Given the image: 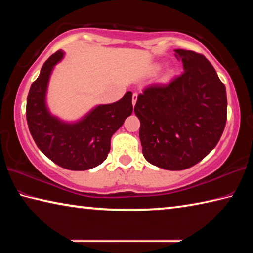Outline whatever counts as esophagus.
Returning a JSON list of instances; mask_svg holds the SVG:
<instances>
[{
	"label": "esophagus",
	"instance_id": "34e87169",
	"mask_svg": "<svg viewBox=\"0 0 253 253\" xmlns=\"http://www.w3.org/2000/svg\"><path fill=\"white\" fill-rule=\"evenodd\" d=\"M137 96H138V95H137L136 92L134 93V95H132V106H135V105H136V101H137Z\"/></svg>",
	"mask_w": 253,
	"mask_h": 253
}]
</instances>
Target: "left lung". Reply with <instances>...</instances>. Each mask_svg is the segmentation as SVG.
<instances>
[{
  "label": "left lung",
  "instance_id": "8db88e82",
  "mask_svg": "<svg viewBox=\"0 0 253 253\" xmlns=\"http://www.w3.org/2000/svg\"><path fill=\"white\" fill-rule=\"evenodd\" d=\"M184 72L137 97L143 155L157 168L182 170L198 164L219 143L226 123V91L203 54L175 50Z\"/></svg>",
  "mask_w": 253,
  "mask_h": 253
}]
</instances>
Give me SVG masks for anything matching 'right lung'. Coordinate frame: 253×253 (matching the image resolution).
<instances>
[{
  "label": "right lung",
  "mask_w": 253,
  "mask_h": 253,
  "mask_svg": "<svg viewBox=\"0 0 253 253\" xmlns=\"http://www.w3.org/2000/svg\"><path fill=\"white\" fill-rule=\"evenodd\" d=\"M63 58L59 50L44 62L27 99L29 130L37 146L55 164L71 170H85L104 162L110 151V138L132 113L128 91L121 100L99 105L77 123L52 116L45 104L46 88L53 67Z\"/></svg>",
  "instance_id": "obj_1"
}]
</instances>
